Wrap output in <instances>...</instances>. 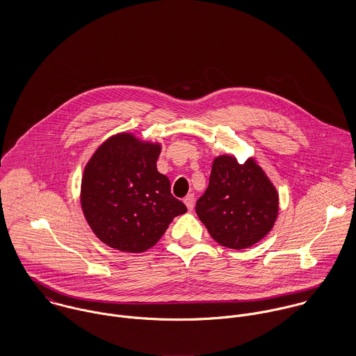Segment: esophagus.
<instances>
[{
	"mask_svg": "<svg viewBox=\"0 0 356 356\" xmlns=\"http://www.w3.org/2000/svg\"><path fill=\"white\" fill-rule=\"evenodd\" d=\"M184 202L186 204V207H188L189 211H192V209L195 208V196H193V195H188Z\"/></svg>",
	"mask_w": 356,
	"mask_h": 356,
	"instance_id": "34e87169",
	"label": "esophagus"
}]
</instances>
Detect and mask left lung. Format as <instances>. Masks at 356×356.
I'll list each match as a JSON object with an SVG mask.
<instances>
[{"mask_svg":"<svg viewBox=\"0 0 356 356\" xmlns=\"http://www.w3.org/2000/svg\"><path fill=\"white\" fill-rule=\"evenodd\" d=\"M196 212L218 244L244 250L273 229L278 193L254 159L238 164L233 156L223 154L212 163L209 185Z\"/></svg>","mask_w":356,"mask_h":356,"instance_id":"obj_1","label":"left lung"}]
</instances>
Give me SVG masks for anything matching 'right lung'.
<instances>
[{
  "instance_id": "right-lung-1",
  "label": "right lung",
  "mask_w": 356,
  "mask_h": 356,
  "mask_svg": "<svg viewBox=\"0 0 356 356\" xmlns=\"http://www.w3.org/2000/svg\"><path fill=\"white\" fill-rule=\"evenodd\" d=\"M160 145L131 134L106 140L88 163L81 204L95 234L123 252L153 247L186 205L171 195L170 179L156 168Z\"/></svg>"
}]
</instances>
